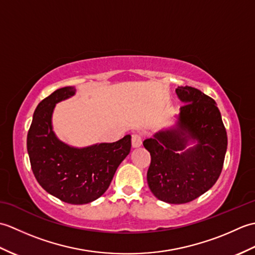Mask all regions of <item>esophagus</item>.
Masks as SVG:
<instances>
[{"mask_svg": "<svg viewBox=\"0 0 255 255\" xmlns=\"http://www.w3.org/2000/svg\"><path fill=\"white\" fill-rule=\"evenodd\" d=\"M141 144H142V137L138 133L132 134V137H131L132 148H139Z\"/></svg>", "mask_w": 255, "mask_h": 255, "instance_id": "34e87169", "label": "esophagus"}]
</instances>
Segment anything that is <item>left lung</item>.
<instances>
[{"instance_id": "left-lung-1", "label": "left lung", "mask_w": 255, "mask_h": 255, "mask_svg": "<svg viewBox=\"0 0 255 255\" xmlns=\"http://www.w3.org/2000/svg\"><path fill=\"white\" fill-rule=\"evenodd\" d=\"M184 105L175 124L143 141L151 155L150 191L169 204H185L214 186L227 151L226 128L216 102L192 86H178ZM194 144L193 147H188Z\"/></svg>"}]
</instances>
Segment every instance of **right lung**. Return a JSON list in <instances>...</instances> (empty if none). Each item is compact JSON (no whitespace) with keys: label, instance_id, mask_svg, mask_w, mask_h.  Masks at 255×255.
<instances>
[{"label":"right lung","instance_id":"right-lung-1","mask_svg":"<svg viewBox=\"0 0 255 255\" xmlns=\"http://www.w3.org/2000/svg\"><path fill=\"white\" fill-rule=\"evenodd\" d=\"M75 91L74 86L59 89L38 104L27 134V151L32 173L46 192L68 204L83 205L106 192L117 167L130 152L131 136L84 148L61 141L52 128L53 110Z\"/></svg>","mask_w":255,"mask_h":255}]
</instances>
